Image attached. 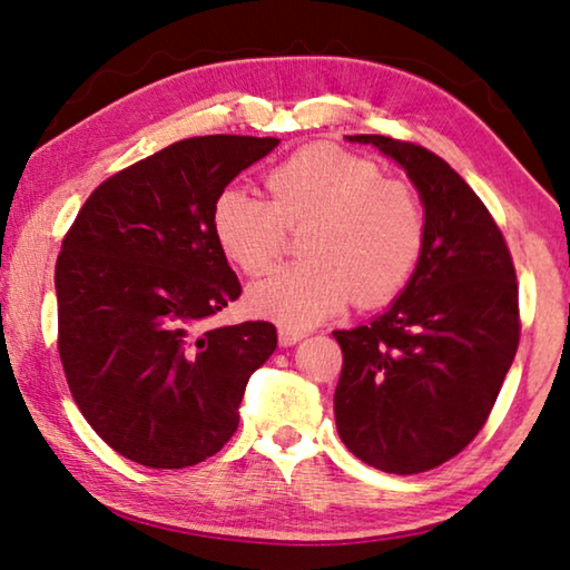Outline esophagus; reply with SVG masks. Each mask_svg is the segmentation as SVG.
<instances>
[{
  "instance_id": "obj_1",
  "label": "esophagus",
  "mask_w": 570,
  "mask_h": 570,
  "mask_svg": "<svg viewBox=\"0 0 570 570\" xmlns=\"http://www.w3.org/2000/svg\"><path fill=\"white\" fill-rule=\"evenodd\" d=\"M302 340H304V332L288 330V326H282V330H278V344H282V346H294L296 342H302Z\"/></svg>"
}]
</instances>
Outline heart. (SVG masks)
Segmentation results:
<instances>
[{
  "label": "heart",
  "mask_w": 570,
  "mask_h": 570,
  "mask_svg": "<svg viewBox=\"0 0 570 570\" xmlns=\"http://www.w3.org/2000/svg\"><path fill=\"white\" fill-rule=\"evenodd\" d=\"M272 198L226 186L214 200V234L246 274L284 254L288 228H306L304 262L276 268L248 288L256 316L306 330L352 302L382 306L404 292L428 240V218L410 183L384 178L370 158L308 146L268 173Z\"/></svg>",
  "instance_id": "heart-1"
}]
</instances>
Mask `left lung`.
Segmentation results:
<instances>
[{"label": "left lung", "mask_w": 570, "mask_h": 570, "mask_svg": "<svg viewBox=\"0 0 570 570\" xmlns=\"http://www.w3.org/2000/svg\"><path fill=\"white\" fill-rule=\"evenodd\" d=\"M397 160L420 190L428 240L387 312L334 332L344 364L336 430L366 465L414 475L475 440L520 340L515 266L485 204L435 153L384 135H346Z\"/></svg>", "instance_id": "left-lung-1"}]
</instances>
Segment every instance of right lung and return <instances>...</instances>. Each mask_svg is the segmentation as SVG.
<instances>
[{
  "mask_svg": "<svg viewBox=\"0 0 570 570\" xmlns=\"http://www.w3.org/2000/svg\"><path fill=\"white\" fill-rule=\"evenodd\" d=\"M276 138L200 135L90 193L55 266L57 352L90 428L138 465H198L238 428L250 374L276 350L272 322L200 332L236 302L214 200Z\"/></svg>",
  "mask_w": 570,
  "mask_h": 570,
  "instance_id": "add662e5",
  "label": "right lung"
}]
</instances>
